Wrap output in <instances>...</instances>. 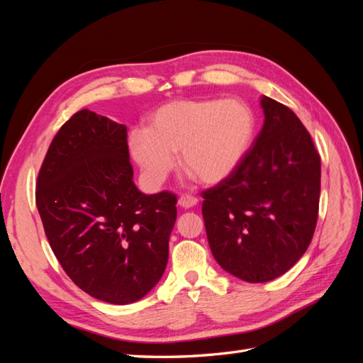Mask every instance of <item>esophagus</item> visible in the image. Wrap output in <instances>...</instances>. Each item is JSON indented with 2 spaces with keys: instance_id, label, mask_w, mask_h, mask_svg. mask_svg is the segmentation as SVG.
<instances>
[{
  "instance_id": "34e87169",
  "label": "esophagus",
  "mask_w": 363,
  "mask_h": 363,
  "mask_svg": "<svg viewBox=\"0 0 363 363\" xmlns=\"http://www.w3.org/2000/svg\"><path fill=\"white\" fill-rule=\"evenodd\" d=\"M196 203H199V199H195V196H192V195H182L179 199L180 207H184V208H191V207L196 206Z\"/></svg>"
}]
</instances>
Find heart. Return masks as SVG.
<instances>
[{"instance_id": "1", "label": "heart", "mask_w": 363, "mask_h": 363, "mask_svg": "<svg viewBox=\"0 0 363 363\" xmlns=\"http://www.w3.org/2000/svg\"><path fill=\"white\" fill-rule=\"evenodd\" d=\"M255 131L250 108L236 100H179L162 106L148 128H135L128 147L147 183L157 188L172 171V152L196 180H225L245 156Z\"/></svg>"}]
</instances>
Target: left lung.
Segmentation results:
<instances>
[{
    "label": "left lung",
    "instance_id": "1",
    "mask_svg": "<svg viewBox=\"0 0 363 363\" xmlns=\"http://www.w3.org/2000/svg\"><path fill=\"white\" fill-rule=\"evenodd\" d=\"M265 123L236 169L201 192L215 260L263 283L291 269L311 245L321 192V157L289 107L263 96Z\"/></svg>",
    "mask_w": 363,
    "mask_h": 363
}]
</instances>
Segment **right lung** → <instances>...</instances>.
<instances>
[{"label": "right lung", "instance_id": "add662e5", "mask_svg": "<svg viewBox=\"0 0 363 363\" xmlns=\"http://www.w3.org/2000/svg\"><path fill=\"white\" fill-rule=\"evenodd\" d=\"M175 204L172 192L136 188L127 127L87 108L60 127L38 175L54 256L82 291L111 304L135 303L160 280Z\"/></svg>", "mask_w": 363, "mask_h": 363}]
</instances>
